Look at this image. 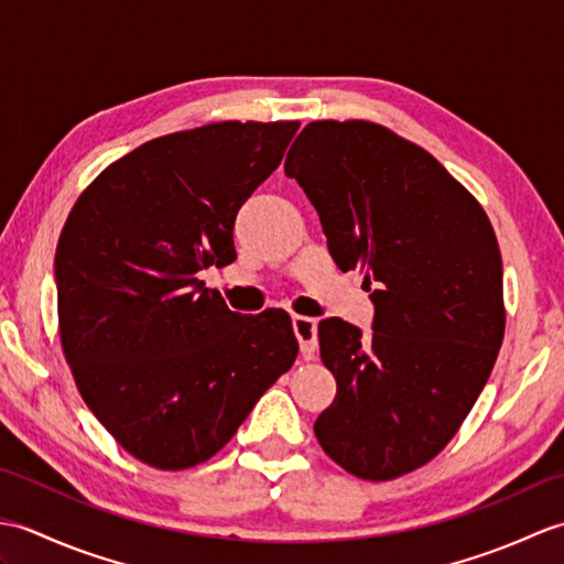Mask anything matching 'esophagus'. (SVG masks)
<instances>
[{
	"label": "esophagus",
	"instance_id": "34e87169",
	"mask_svg": "<svg viewBox=\"0 0 564 564\" xmlns=\"http://www.w3.org/2000/svg\"><path fill=\"white\" fill-rule=\"evenodd\" d=\"M293 332L301 344V354L305 361H313L317 354V322L305 315H293Z\"/></svg>",
	"mask_w": 564,
	"mask_h": 564
}]
</instances>
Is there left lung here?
Segmentation results:
<instances>
[{
	"label": "left lung",
	"mask_w": 564,
	"mask_h": 564,
	"mask_svg": "<svg viewBox=\"0 0 564 564\" xmlns=\"http://www.w3.org/2000/svg\"><path fill=\"white\" fill-rule=\"evenodd\" d=\"M341 271L364 273L373 334L319 322L337 398L319 446L361 480H392L455 436L505 339L501 254L480 203L414 142L368 121L307 123L285 158Z\"/></svg>",
	"instance_id": "left-lung-1"
}]
</instances>
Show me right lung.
Masks as SVG:
<instances>
[{"label": "right lung", "instance_id": "1", "mask_svg": "<svg viewBox=\"0 0 564 564\" xmlns=\"http://www.w3.org/2000/svg\"><path fill=\"white\" fill-rule=\"evenodd\" d=\"M297 128L225 121L150 140L94 178L59 235V339L79 394L160 470L218 453L295 361L289 315L232 313L198 273L237 257V210Z\"/></svg>", "mask_w": 564, "mask_h": 564}]
</instances>
